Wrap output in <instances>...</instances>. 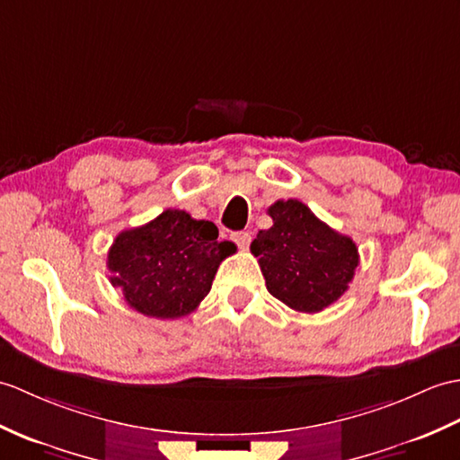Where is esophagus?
Wrapping results in <instances>:
<instances>
[{"label": "esophagus", "instance_id": "obj_1", "mask_svg": "<svg viewBox=\"0 0 460 460\" xmlns=\"http://www.w3.org/2000/svg\"><path fill=\"white\" fill-rule=\"evenodd\" d=\"M231 239L237 243V247L239 249H249V244H251V233H247V231H237V233H233L231 234Z\"/></svg>", "mask_w": 460, "mask_h": 460}]
</instances>
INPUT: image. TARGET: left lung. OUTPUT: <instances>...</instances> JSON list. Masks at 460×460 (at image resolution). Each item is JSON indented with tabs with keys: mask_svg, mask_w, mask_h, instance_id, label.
<instances>
[{
	"mask_svg": "<svg viewBox=\"0 0 460 460\" xmlns=\"http://www.w3.org/2000/svg\"><path fill=\"white\" fill-rule=\"evenodd\" d=\"M269 216L272 227L259 231L251 243L269 292L304 314L337 302L358 266L357 244L317 219L300 199H279Z\"/></svg>",
	"mask_w": 460,
	"mask_h": 460,
	"instance_id": "8db88e82",
	"label": "left lung"
}]
</instances>
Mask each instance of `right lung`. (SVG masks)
Instances as JSON below:
<instances>
[{
    "label": "right lung",
    "mask_w": 460,
    "mask_h": 460,
    "mask_svg": "<svg viewBox=\"0 0 460 460\" xmlns=\"http://www.w3.org/2000/svg\"><path fill=\"white\" fill-rule=\"evenodd\" d=\"M217 237L211 221L166 209L146 226L117 234L108 252L110 282L138 314L184 317L209 294L219 264L237 251Z\"/></svg>",
    "instance_id": "add662e5"
}]
</instances>
